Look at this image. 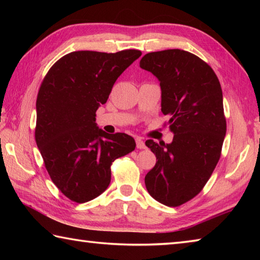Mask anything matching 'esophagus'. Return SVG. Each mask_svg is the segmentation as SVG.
Instances as JSON below:
<instances>
[{
  "label": "esophagus",
  "instance_id": "esophagus-1",
  "mask_svg": "<svg viewBox=\"0 0 260 260\" xmlns=\"http://www.w3.org/2000/svg\"><path fill=\"white\" fill-rule=\"evenodd\" d=\"M136 148L138 149H144L146 148V143H144V141L141 139V138H136Z\"/></svg>",
  "mask_w": 260,
  "mask_h": 260
}]
</instances>
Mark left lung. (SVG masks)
I'll return each mask as SVG.
<instances>
[{
    "label": "left lung",
    "instance_id": "1",
    "mask_svg": "<svg viewBox=\"0 0 260 260\" xmlns=\"http://www.w3.org/2000/svg\"><path fill=\"white\" fill-rule=\"evenodd\" d=\"M140 68L159 80L161 112L170 117L173 141H146L157 161L144 182L159 203L179 206L193 199L217 166L226 118L222 90L209 64L191 52L167 49L149 52Z\"/></svg>",
    "mask_w": 260,
    "mask_h": 260
}]
</instances>
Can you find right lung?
<instances>
[{
  "label": "right lung",
  "instance_id": "right-lung-1",
  "mask_svg": "<svg viewBox=\"0 0 260 260\" xmlns=\"http://www.w3.org/2000/svg\"><path fill=\"white\" fill-rule=\"evenodd\" d=\"M142 55L73 51L52 65L37 99L35 141L56 187L73 202L100 196L111 181L112 162L135 149L125 133L110 135L96 125L118 77Z\"/></svg>",
  "mask_w": 260,
  "mask_h": 260
}]
</instances>
